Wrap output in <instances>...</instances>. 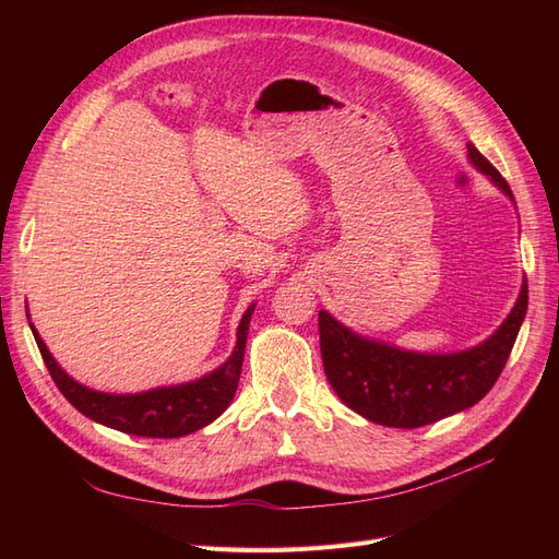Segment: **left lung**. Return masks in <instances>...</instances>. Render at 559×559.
I'll list each match as a JSON object with an SVG mask.
<instances>
[{"label":"left lung","instance_id":"1","mask_svg":"<svg viewBox=\"0 0 559 559\" xmlns=\"http://www.w3.org/2000/svg\"><path fill=\"white\" fill-rule=\"evenodd\" d=\"M468 158L513 200L511 186L480 151ZM527 314V280L503 324L485 343L452 354H419L368 341L319 312V347L326 380L341 401L376 425L417 429L476 405L499 380Z\"/></svg>","mask_w":559,"mask_h":559}]
</instances>
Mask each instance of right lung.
Listing matches in <instances>:
<instances>
[{
  "instance_id": "right-lung-1",
  "label": "right lung",
  "mask_w": 559,
  "mask_h": 559,
  "mask_svg": "<svg viewBox=\"0 0 559 559\" xmlns=\"http://www.w3.org/2000/svg\"><path fill=\"white\" fill-rule=\"evenodd\" d=\"M251 312L253 306L240 319L238 343H235L228 361L212 370V373L202 376L200 380L148 389V392L142 394H105L79 384L50 357L37 329L32 324L29 329L35 333L37 347L50 378H53L62 396L79 413L123 433L146 438H179L207 427L210 421H214L230 405L242 373Z\"/></svg>"
}]
</instances>
